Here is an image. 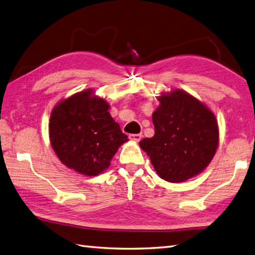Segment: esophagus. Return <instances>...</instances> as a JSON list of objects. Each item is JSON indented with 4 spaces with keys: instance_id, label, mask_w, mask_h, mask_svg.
Here are the masks:
<instances>
[{
    "instance_id": "1",
    "label": "esophagus",
    "mask_w": 255,
    "mask_h": 255,
    "mask_svg": "<svg viewBox=\"0 0 255 255\" xmlns=\"http://www.w3.org/2000/svg\"><path fill=\"white\" fill-rule=\"evenodd\" d=\"M128 137L129 139L135 140V142H138V140H140V138H142V134H129Z\"/></svg>"
}]
</instances>
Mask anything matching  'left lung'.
Segmentation results:
<instances>
[{
	"instance_id": "8db88e82",
	"label": "left lung",
	"mask_w": 255,
	"mask_h": 255,
	"mask_svg": "<svg viewBox=\"0 0 255 255\" xmlns=\"http://www.w3.org/2000/svg\"><path fill=\"white\" fill-rule=\"evenodd\" d=\"M158 100L160 106L152 113L155 135L143 138L139 146L161 179L184 182L204 170L216 152V118L183 90L162 94Z\"/></svg>"
}]
</instances>
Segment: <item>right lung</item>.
Returning a JSON list of instances; mask_svg holds the SVG:
<instances>
[{"mask_svg":"<svg viewBox=\"0 0 255 255\" xmlns=\"http://www.w3.org/2000/svg\"><path fill=\"white\" fill-rule=\"evenodd\" d=\"M109 104L84 90L62 100L51 112L50 142L59 159L70 169L93 177L110 166L128 136L113 120Z\"/></svg>","mask_w":255,"mask_h":255,"instance_id":"1","label":"right lung"}]
</instances>
